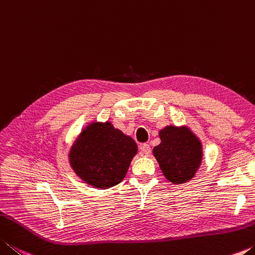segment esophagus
Returning <instances> with one entry per match:
<instances>
[{
    "instance_id": "obj_1",
    "label": "esophagus",
    "mask_w": 255,
    "mask_h": 255,
    "mask_svg": "<svg viewBox=\"0 0 255 255\" xmlns=\"http://www.w3.org/2000/svg\"><path fill=\"white\" fill-rule=\"evenodd\" d=\"M140 150H141V152L143 153V155H150V153H151V148H150V145L148 143L141 144Z\"/></svg>"
}]
</instances>
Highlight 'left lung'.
Listing matches in <instances>:
<instances>
[{"label":"left lung","mask_w":255,"mask_h":255,"mask_svg":"<svg viewBox=\"0 0 255 255\" xmlns=\"http://www.w3.org/2000/svg\"><path fill=\"white\" fill-rule=\"evenodd\" d=\"M161 142L153 148L165 177L181 184L194 176L202 159L201 143L186 128L167 127L159 132Z\"/></svg>","instance_id":"1"}]
</instances>
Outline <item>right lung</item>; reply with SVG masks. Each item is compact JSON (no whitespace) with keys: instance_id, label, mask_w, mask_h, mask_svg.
<instances>
[{"instance_id":"right-lung-1","label":"right lung","mask_w":255,"mask_h":255,"mask_svg":"<svg viewBox=\"0 0 255 255\" xmlns=\"http://www.w3.org/2000/svg\"><path fill=\"white\" fill-rule=\"evenodd\" d=\"M136 151L134 140L111 123H93L71 149L70 162L88 184L108 189L122 182Z\"/></svg>"}]
</instances>
